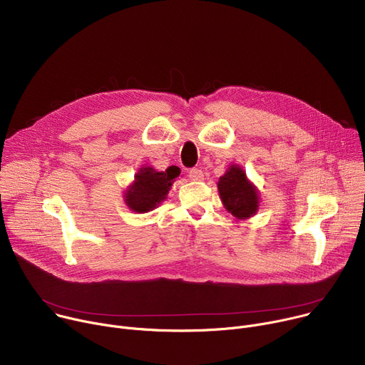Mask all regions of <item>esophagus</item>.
<instances>
[{
	"instance_id": "34e87169",
	"label": "esophagus",
	"mask_w": 365,
	"mask_h": 365,
	"mask_svg": "<svg viewBox=\"0 0 365 365\" xmlns=\"http://www.w3.org/2000/svg\"><path fill=\"white\" fill-rule=\"evenodd\" d=\"M189 178H190L192 180H202V179H204V172H202L201 169L193 168V169L189 170Z\"/></svg>"
}]
</instances>
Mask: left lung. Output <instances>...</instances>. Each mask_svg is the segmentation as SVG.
<instances>
[{
  "instance_id": "1",
  "label": "left lung",
  "mask_w": 365,
  "mask_h": 365,
  "mask_svg": "<svg viewBox=\"0 0 365 365\" xmlns=\"http://www.w3.org/2000/svg\"><path fill=\"white\" fill-rule=\"evenodd\" d=\"M218 192L224 207L237 218H249L257 211L259 195L237 165H231L220 178Z\"/></svg>"
}]
</instances>
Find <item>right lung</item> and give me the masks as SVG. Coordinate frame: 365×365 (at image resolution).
Here are the masks:
<instances>
[{"label": "right lung", "mask_w": 365, "mask_h": 365, "mask_svg": "<svg viewBox=\"0 0 365 365\" xmlns=\"http://www.w3.org/2000/svg\"><path fill=\"white\" fill-rule=\"evenodd\" d=\"M180 175V169L172 165L165 172H155L153 168H144L135 176V182L126 192V204L135 212H148L154 210L168 195L172 182Z\"/></svg>", "instance_id": "right-lung-1"}]
</instances>
